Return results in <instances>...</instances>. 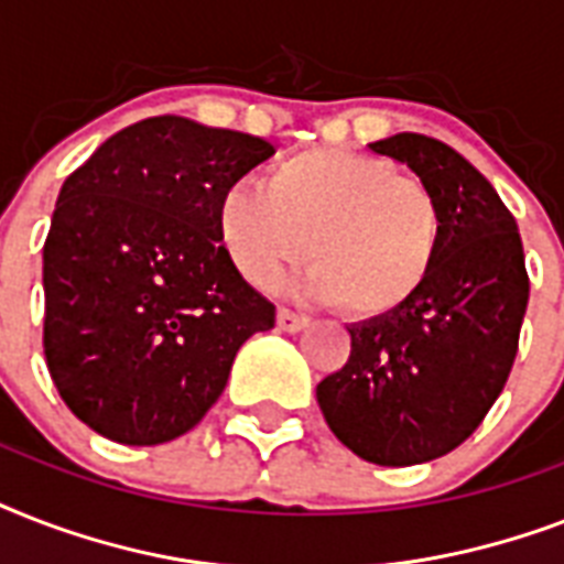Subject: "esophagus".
<instances>
[{
    "label": "esophagus",
    "instance_id": "34e87169",
    "mask_svg": "<svg viewBox=\"0 0 564 564\" xmlns=\"http://www.w3.org/2000/svg\"><path fill=\"white\" fill-rule=\"evenodd\" d=\"M307 325H310L307 316L292 313V310H286V307L278 310V327H281V330H286V334H299V330H304Z\"/></svg>",
    "mask_w": 564,
    "mask_h": 564
}]
</instances>
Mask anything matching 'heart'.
<instances>
[{
    "mask_svg": "<svg viewBox=\"0 0 564 564\" xmlns=\"http://www.w3.org/2000/svg\"><path fill=\"white\" fill-rule=\"evenodd\" d=\"M216 237L242 278L269 290L310 254L299 292L357 316H389L419 299L445 248V210L427 181L348 149H304L272 163L265 187L219 193Z\"/></svg>",
    "mask_w": 564,
    "mask_h": 564,
    "instance_id": "heart-1",
    "label": "heart"
}]
</instances>
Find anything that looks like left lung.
<instances>
[{
    "label": "left lung",
    "instance_id": "left-lung-1",
    "mask_svg": "<svg viewBox=\"0 0 564 564\" xmlns=\"http://www.w3.org/2000/svg\"><path fill=\"white\" fill-rule=\"evenodd\" d=\"M410 166L445 210V248L419 299L348 325L351 357L316 386L327 427L375 465L451 454L507 386L530 281L512 213L463 154L433 137L369 143Z\"/></svg>",
    "mask_w": 564,
    "mask_h": 564
}]
</instances>
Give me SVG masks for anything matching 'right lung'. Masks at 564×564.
Instances as JSON below:
<instances>
[{
    "label": "right lung",
    "mask_w": 564,
    "mask_h": 564,
    "mask_svg": "<svg viewBox=\"0 0 564 564\" xmlns=\"http://www.w3.org/2000/svg\"><path fill=\"white\" fill-rule=\"evenodd\" d=\"M272 154L263 137L166 113L122 128L64 181L43 246V354L99 436H184L225 392L239 345L274 327L213 219L221 189Z\"/></svg>",
    "instance_id": "right-lung-1"
}]
</instances>
